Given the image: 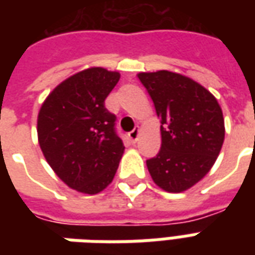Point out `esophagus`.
I'll return each mask as SVG.
<instances>
[{
	"mask_svg": "<svg viewBox=\"0 0 255 255\" xmlns=\"http://www.w3.org/2000/svg\"><path fill=\"white\" fill-rule=\"evenodd\" d=\"M139 133H140V129H139V128H135V129H132L131 132L128 133V138H129V140H131L132 143H135V142L138 140Z\"/></svg>",
	"mask_w": 255,
	"mask_h": 255,
	"instance_id": "34e87169",
	"label": "esophagus"
}]
</instances>
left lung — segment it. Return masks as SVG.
I'll list each match as a JSON object with an SVG mask.
<instances>
[{"instance_id": "1", "label": "left lung", "mask_w": 255, "mask_h": 255, "mask_svg": "<svg viewBox=\"0 0 255 255\" xmlns=\"http://www.w3.org/2000/svg\"><path fill=\"white\" fill-rule=\"evenodd\" d=\"M161 119V149L146 161L153 182L183 192L206 176L224 143L223 111L209 90L182 73H138Z\"/></svg>"}]
</instances>
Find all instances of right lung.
<instances>
[{"mask_svg": "<svg viewBox=\"0 0 255 255\" xmlns=\"http://www.w3.org/2000/svg\"><path fill=\"white\" fill-rule=\"evenodd\" d=\"M119 79L120 73L105 68L83 69L58 84L38 113V142L47 164L78 192L105 190L124 153L116 116L105 108Z\"/></svg>", "mask_w": 255, "mask_h": 255, "instance_id": "add662e5", "label": "right lung"}]
</instances>
